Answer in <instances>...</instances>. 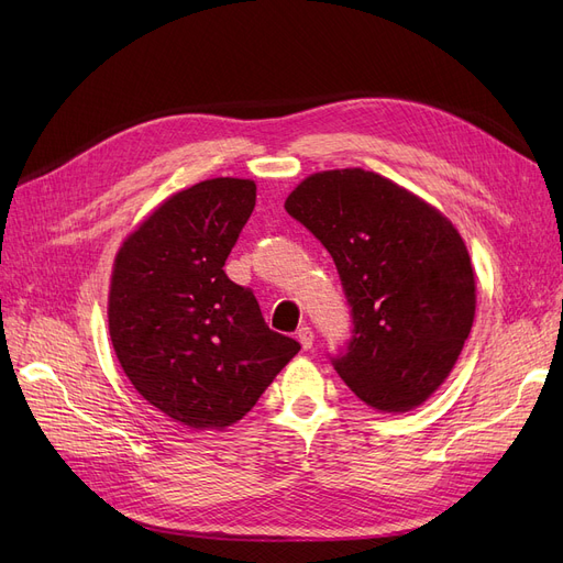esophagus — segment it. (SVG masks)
Listing matches in <instances>:
<instances>
[{"label": "esophagus", "mask_w": 563, "mask_h": 563, "mask_svg": "<svg viewBox=\"0 0 563 563\" xmlns=\"http://www.w3.org/2000/svg\"><path fill=\"white\" fill-rule=\"evenodd\" d=\"M297 340L301 342V346H303V349H310V346H312V342H314V333H312V329H310V327H301V329L297 331Z\"/></svg>", "instance_id": "esophagus-1"}]
</instances>
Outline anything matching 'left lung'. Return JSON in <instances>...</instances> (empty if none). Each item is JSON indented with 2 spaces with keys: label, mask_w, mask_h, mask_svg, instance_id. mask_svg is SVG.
I'll use <instances>...</instances> for the list:
<instances>
[{
  "label": "left lung",
  "mask_w": 563,
  "mask_h": 563,
  "mask_svg": "<svg viewBox=\"0 0 563 563\" xmlns=\"http://www.w3.org/2000/svg\"><path fill=\"white\" fill-rule=\"evenodd\" d=\"M285 210L335 262L351 338L331 356L365 404L420 406L452 372L475 319V274L456 228L372 170L314 173Z\"/></svg>",
  "instance_id": "obj_1"
}]
</instances>
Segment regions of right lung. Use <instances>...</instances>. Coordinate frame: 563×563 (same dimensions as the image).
Wrapping results in <instances>:
<instances>
[{
	"mask_svg": "<svg viewBox=\"0 0 563 563\" xmlns=\"http://www.w3.org/2000/svg\"><path fill=\"white\" fill-rule=\"evenodd\" d=\"M253 207L251 180L198 183L162 202L115 255V356L147 404L189 429L242 420L301 349L223 272Z\"/></svg>",
	"mask_w": 563,
	"mask_h": 563,
	"instance_id": "add662e5",
	"label": "right lung"
}]
</instances>
